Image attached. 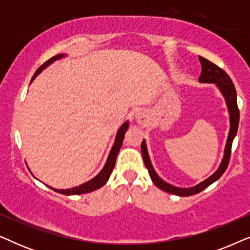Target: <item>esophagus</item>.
<instances>
[{
	"mask_svg": "<svg viewBox=\"0 0 250 250\" xmlns=\"http://www.w3.org/2000/svg\"><path fill=\"white\" fill-rule=\"evenodd\" d=\"M135 122L138 123L139 125H146V123L149 122V115L146 111L140 110L135 114Z\"/></svg>",
	"mask_w": 250,
	"mask_h": 250,
	"instance_id": "obj_1",
	"label": "esophagus"
}]
</instances>
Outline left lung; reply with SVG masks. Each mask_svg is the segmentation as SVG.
Segmentation results:
<instances>
[{
	"label": "left lung",
	"instance_id": "obj_1",
	"mask_svg": "<svg viewBox=\"0 0 250 250\" xmlns=\"http://www.w3.org/2000/svg\"><path fill=\"white\" fill-rule=\"evenodd\" d=\"M199 61L201 63V67H203L201 68L199 83L216 85V87L220 90L222 95H223L225 104H227V107H228L229 116H230V129H229L227 145H225V148H224L223 158H222V162L220 164V166H218V168L215 170V173L211 174L209 177H207L206 180H204L203 182H200L199 184H197V186L194 187L179 188V187L172 186V184L167 183L166 181H164L162 177L156 173V170L153 168L151 164V160H150L148 149H146V140H143L141 145L143 162H145V165L146 168H148L149 175L151 177L153 184H155L157 188H159L160 190L165 191V192L175 194V196H179V197H189V196H193V194L199 193L223 175L225 169L228 168L229 162H230L232 142H233V140L238 132L239 109L237 104V92H235V87L233 83H232L231 78L229 77V75L225 73L223 69H221L220 67L216 66V64L210 62L209 60L205 59L203 57H199Z\"/></svg>",
	"mask_w": 250,
	"mask_h": 250
}]
</instances>
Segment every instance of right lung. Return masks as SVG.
<instances>
[{
    "label": "right lung",
    "mask_w": 250,
    "mask_h": 250,
    "mask_svg": "<svg viewBox=\"0 0 250 250\" xmlns=\"http://www.w3.org/2000/svg\"><path fill=\"white\" fill-rule=\"evenodd\" d=\"M66 56H67V54H64V53L58 54V56L51 58L50 60H47L45 63H43L42 66H41L39 69L36 70V73L34 74V76L32 78V82L37 77V75H40L41 73H42V70L45 69L46 67H49L51 63L54 62V61L61 59V58H64ZM32 82H30V83H32ZM128 126H129V123H128V121H126V122L123 123V125L121 126V127H119V129L117 131V134H116L114 146H112L110 152H109V155H108L107 162H105L104 168L100 170V173H99L97 176H94L93 179L87 181V182L81 184V186L71 188V189L59 190V189H54V188H52V187H49V186H47V187H49L50 189H52L53 191H56V192L64 194V196H74V194L88 193V192H92V191H94V190L100 189L101 187H104V184L107 183L109 177H110V174L112 172V169H114L116 158H117L119 150H121V148H122L123 140H124L125 133L128 129Z\"/></svg>",
    "instance_id": "right-lung-1"
}]
</instances>
